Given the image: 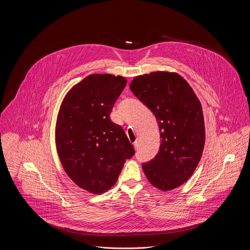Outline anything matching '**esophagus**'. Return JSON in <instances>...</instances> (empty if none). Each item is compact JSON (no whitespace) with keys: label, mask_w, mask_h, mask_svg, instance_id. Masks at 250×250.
<instances>
[{"label":"esophagus","mask_w":250,"mask_h":250,"mask_svg":"<svg viewBox=\"0 0 250 250\" xmlns=\"http://www.w3.org/2000/svg\"><path fill=\"white\" fill-rule=\"evenodd\" d=\"M133 146H134L135 149H138V146H139V141H138V139H136V140L133 142Z\"/></svg>","instance_id":"esophagus-1"}]
</instances>
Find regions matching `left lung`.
Wrapping results in <instances>:
<instances>
[{
    "instance_id": "8db88e82",
    "label": "left lung",
    "mask_w": 250,
    "mask_h": 250,
    "mask_svg": "<svg viewBox=\"0 0 250 250\" xmlns=\"http://www.w3.org/2000/svg\"><path fill=\"white\" fill-rule=\"evenodd\" d=\"M129 88L155 115L162 138L158 154L142 164L143 172L155 188L174 189L191 177L202 156L205 126L200 101L176 72L136 76Z\"/></svg>"
}]
</instances>
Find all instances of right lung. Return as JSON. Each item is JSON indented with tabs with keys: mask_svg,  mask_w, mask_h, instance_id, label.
Masks as SVG:
<instances>
[{
	"mask_svg": "<svg viewBox=\"0 0 250 250\" xmlns=\"http://www.w3.org/2000/svg\"><path fill=\"white\" fill-rule=\"evenodd\" d=\"M126 85L113 74H90L64 97L57 120L56 145L62 167L79 188L100 194L118 181L134 149L123 127L110 119Z\"/></svg>",
	"mask_w": 250,
	"mask_h": 250,
	"instance_id": "obj_1",
	"label": "right lung"
}]
</instances>
